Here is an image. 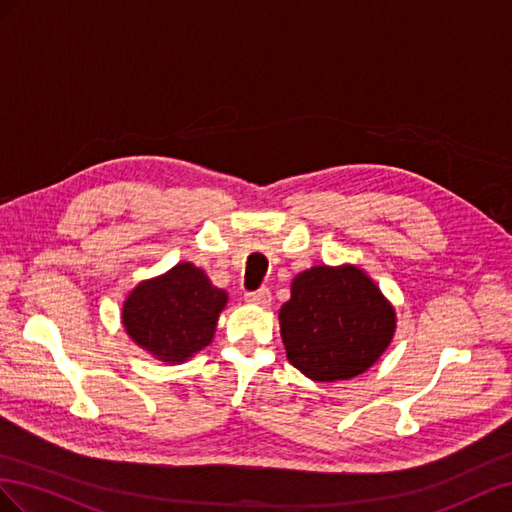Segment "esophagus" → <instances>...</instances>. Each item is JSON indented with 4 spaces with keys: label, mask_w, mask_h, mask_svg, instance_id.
Returning <instances> with one entry per match:
<instances>
[{
    "label": "esophagus",
    "mask_w": 512,
    "mask_h": 512,
    "mask_svg": "<svg viewBox=\"0 0 512 512\" xmlns=\"http://www.w3.org/2000/svg\"><path fill=\"white\" fill-rule=\"evenodd\" d=\"M244 298H246V302L259 304V306H268L272 302V294H270L268 287H261L257 291H246Z\"/></svg>",
    "instance_id": "esophagus-1"
}]
</instances>
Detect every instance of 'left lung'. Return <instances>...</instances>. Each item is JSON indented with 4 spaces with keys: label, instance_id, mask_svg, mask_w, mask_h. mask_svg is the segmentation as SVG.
Segmentation results:
<instances>
[{
    "label": "left lung",
    "instance_id": "1",
    "mask_svg": "<svg viewBox=\"0 0 512 512\" xmlns=\"http://www.w3.org/2000/svg\"><path fill=\"white\" fill-rule=\"evenodd\" d=\"M287 358L315 382H337L367 371L394 332V311L358 268L315 266L291 283L281 306Z\"/></svg>",
    "mask_w": 512,
    "mask_h": 512
}]
</instances>
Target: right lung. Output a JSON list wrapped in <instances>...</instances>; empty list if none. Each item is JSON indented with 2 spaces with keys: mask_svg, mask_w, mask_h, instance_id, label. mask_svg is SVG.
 <instances>
[{
  "mask_svg": "<svg viewBox=\"0 0 512 512\" xmlns=\"http://www.w3.org/2000/svg\"><path fill=\"white\" fill-rule=\"evenodd\" d=\"M227 294L193 264H178L133 289L122 319L137 345L165 362H182L208 347Z\"/></svg>",
  "mask_w": 512,
  "mask_h": 512,
  "instance_id": "obj_1",
  "label": "right lung"
}]
</instances>
